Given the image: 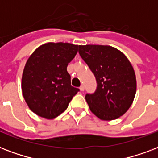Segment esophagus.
<instances>
[{
    "label": "esophagus",
    "mask_w": 158,
    "mask_h": 158,
    "mask_svg": "<svg viewBox=\"0 0 158 158\" xmlns=\"http://www.w3.org/2000/svg\"><path fill=\"white\" fill-rule=\"evenodd\" d=\"M79 90H80V91H82V92L84 91V85H81V86L79 87Z\"/></svg>",
    "instance_id": "34e87169"
}]
</instances>
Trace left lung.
I'll return each instance as SVG.
<instances>
[{"mask_svg":"<svg viewBox=\"0 0 158 158\" xmlns=\"http://www.w3.org/2000/svg\"><path fill=\"white\" fill-rule=\"evenodd\" d=\"M79 53L96 77L94 94L85 96L89 109L102 120L118 119L135 99L137 83L135 69L117 48L104 45H79Z\"/></svg>","mask_w":158,"mask_h":158,"instance_id":"8db88e82","label":"left lung"}]
</instances>
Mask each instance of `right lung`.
Masks as SVG:
<instances>
[{"instance_id":"add662e5","label":"right lung","mask_w":158,"mask_h":158,"mask_svg":"<svg viewBox=\"0 0 158 158\" xmlns=\"http://www.w3.org/2000/svg\"><path fill=\"white\" fill-rule=\"evenodd\" d=\"M78 48L68 43H47L28 57L22 74V94L38 116L52 120L60 115L79 91L71 86L67 72Z\"/></svg>"}]
</instances>
